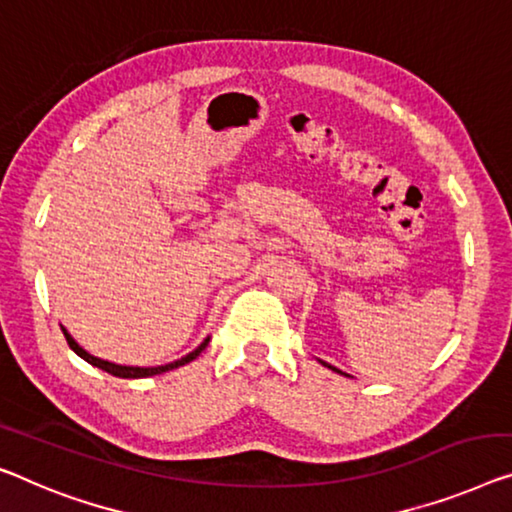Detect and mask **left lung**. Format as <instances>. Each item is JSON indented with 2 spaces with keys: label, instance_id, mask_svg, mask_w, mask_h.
Listing matches in <instances>:
<instances>
[{
  "label": "left lung",
  "instance_id": "obj_1",
  "mask_svg": "<svg viewBox=\"0 0 512 512\" xmlns=\"http://www.w3.org/2000/svg\"><path fill=\"white\" fill-rule=\"evenodd\" d=\"M324 365H326V368H331V370H335V368H333V365H329V363H324ZM335 372H340V370H335Z\"/></svg>",
  "mask_w": 512,
  "mask_h": 512
}]
</instances>
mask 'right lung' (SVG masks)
I'll return each instance as SVG.
<instances>
[{
    "instance_id": "add662e5",
    "label": "right lung",
    "mask_w": 512,
    "mask_h": 512,
    "mask_svg": "<svg viewBox=\"0 0 512 512\" xmlns=\"http://www.w3.org/2000/svg\"><path fill=\"white\" fill-rule=\"evenodd\" d=\"M61 331H64V335H66V342H68V347H71L75 354H78L80 358H85L87 363L96 365V368H101V370H105V372H110V375H114V377H121V379H142V377H154V375H160V372L174 370V368H179V365H186V363H190V361H195V358L204 352V347L209 345V338H207V340L202 342L200 347L193 349V352L186 354V356H183V358H179V361H174V363H167V365H158V368H135V365H117V363L103 361V358H96V356H91L89 352H85V349H82V347L78 345V342L73 340V335H71V333H68L66 329H61Z\"/></svg>"
}]
</instances>
